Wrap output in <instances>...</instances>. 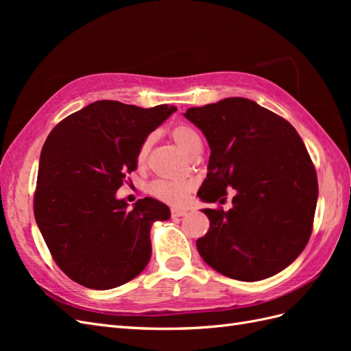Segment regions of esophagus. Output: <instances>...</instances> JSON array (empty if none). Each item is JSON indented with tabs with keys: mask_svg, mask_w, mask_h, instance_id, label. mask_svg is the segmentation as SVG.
I'll list each match as a JSON object with an SVG mask.
<instances>
[{
	"mask_svg": "<svg viewBox=\"0 0 351 351\" xmlns=\"http://www.w3.org/2000/svg\"><path fill=\"white\" fill-rule=\"evenodd\" d=\"M184 215H187L186 209H171V217L173 218H180V217H184Z\"/></svg>",
	"mask_w": 351,
	"mask_h": 351,
	"instance_id": "esophagus-1",
	"label": "esophagus"
}]
</instances>
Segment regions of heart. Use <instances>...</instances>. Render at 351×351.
<instances>
[{
	"instance_id": "heart-1",
	"label": "heart",
	"mask_w": 351,
	"mask_h": 351,
	"mask_svg": "<svg viewBox=\"0 0 351 351\" xmlns=\"http://www.w3.org/2000/svg\"><path fill=\"white\" fill-rule=\"evenodd\" d=\"M173 141L178 145L186 155H192L196 149L202 147V142L199 134L189 125H177L171 130ZM152 145V137H146L142 142V145L137 149L136 161L139 165H145L147 154H149ZM193 184L190 182H173V180H155L151 184L149 192L152 196L159 199L161 202H165L168 205L178 206L184 204L187 195L192 192Z\"/></svg>"
}]
</instances>
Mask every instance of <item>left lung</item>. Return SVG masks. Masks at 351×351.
<instances>
[{"label": "left lung", "mask_w": 351, "mask_h": 351, "mask_svg": "<svg viewBox=\"0 0 351 351\" xmlns=\"http://www.w3.org/2000/svg\"><path fill=\"white\" fill-rule=\"evenodd\" d=\"M184 117L205 134L210 156L197 196L232 208L202 209L209 231L196 246L210 268L232 280L261 281L281 272L312 234L317 178L294 127L246 98L189 108Z\"/></svg>", "instance_id": "1"}]
</instances>
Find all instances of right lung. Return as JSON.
I'll return each mask as SVG.
<instances>
[{
  "label": "right lung",
  "mask_w": 351,
  "mask_h": 351,
  "mask_svg": "<svg viewBox=\"0 0 351 351\" xmlns=\"http://www.w3.org/2000/svg\"><path fill=\"white\" fill-rule=\"evenodd\" d=\"M177 108L97 101L58 123L42 147L35 219L56 263L93 290L137 277L151 259V227L171 217L154 197H117L137 149Z\"/></svg>",
  "instance_id": "1"
}]
</instances>
